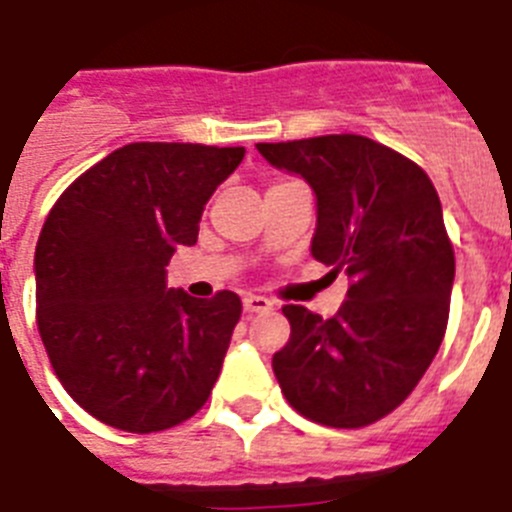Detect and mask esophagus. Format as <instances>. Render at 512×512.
I'll list each match as a JSON object with an SVG mask.
<instances>
[{
    "instance_id": "esophagus-1",
    "label": "esophagus",
    "mask_w": 512,
    "mask_h": 512,
    "mask_svg": "<svg viewBox=\"0 0 512 512\" xmlns=\"http://www.w3.org/2000/svg\"><path fill=\"white\" fill-rule=\"evenodd\" d=\"M273 310V302L268 297H260V294H247L244 297V313L255 315V313H268Z\"/></svg>"
}]
</instances>
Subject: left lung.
I'll return each mask as SVG.
<instances>
[{"label": "left lung", "mask_w": 512, "mask_h": 512, "mask_svg": "<svg viewBox=\"0 0 512 512\" xmlns=\"http://www.w3.org/2000/svg\"><path fill=\"white\" fill-rule=\"evenodd\" d=\"M318 199L313 257L347 273L334 318L286 305L292 336L273 355L281 392L299 415L360 429L407 400L447 331L455 252L442 202L413 160L357 134L257 144Z\"/></svg>", "instance_id": "left-lung-1"}]
</instances>
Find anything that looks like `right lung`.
I'll return each mask as SVG.
<instances>
[{"mask_svg":"<svg viewBox=\"0 0 512 512\" xmlns=\"http://www.w3.org/2000/svg\"><path fill=\"white\" fill-rule=\"evenodd\" d=\"M242 160L244 147L126 144L44 220L33 257L41 342L65 392L112 429L165 431L213 392L242 299L168 289L165 265L197 244L207 199Z\"/></svg>","mask_w":512,"mask_h":512,"instance_id":"obj_1","label":"right lung"}]
</instances>
